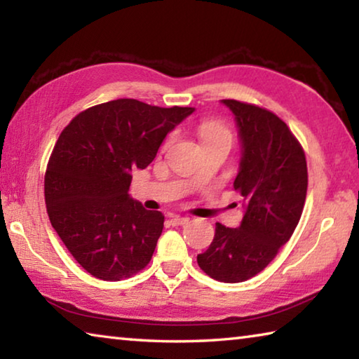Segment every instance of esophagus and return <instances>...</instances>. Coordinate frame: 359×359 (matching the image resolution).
I'll list each match as a JSON object with an SVG mask.
<instances>
[{
  "mask_svg": "<svg viewBox=\"0 0 359 359\" xmlns=\"http://www.w3.org/2000/svg\"><path fill=\"white\" fill-rule=\"evenodd\" d=\"M188 222H190V218H188V217L174 215V217L171 218V223L174 224V226H180V224H185V223H188Z\"/></svg>",
  "mask_w": 359,
  "mask_h": 359,
  "instance_id": "34e87169",
  "label": "esophagus"
}]
</instances>
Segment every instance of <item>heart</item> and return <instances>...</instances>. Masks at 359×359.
<instances>
[{"instance_id": "b5f03b06", "label": "heart", "mask_w": 359, "mask_h": 359, "mask_svg": "<svg viewBox=\"0 0 359 359\" xmlns=\"http://www.w3.org/2000/svg\"><path fill=\"white\" fill-rule=\"evenodd\" d=\"M198 133L201 136L203 144L208 142H214L218 141V139H233V135H231V130L228 128V125L224 121L218 120V118H205L198 126Z\"/></svg>"}]
</instances>
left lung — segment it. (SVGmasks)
<instances>
[{"label":"left lung","instance_id":"obj_1","mask_svg":"<svg viewBox=\"0 0 359 359\" xmlns=\"http://www.w3.org/2000/svg\"><path fill=\"white\" fill-rule=\"evenodd\" d=\"M236 115L242 141L234 190L245 203L239 228L215 223V236L198 264L209 277L238 283L277 257L299 223L307 194V161L288 125L250 102L223 100Z\"/></svg>","mask_w":359,"mask_h":359}]
</instances>
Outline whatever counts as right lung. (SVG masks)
I'll return each instance as SVG.
<instances>
[{
  "mask_svg": "<svg viewBox=\"0 0 359 359\" xmlns=\"http://www.w3.org/2000/svg\"><path fill=\"white\" fill-rule=\"evenodd\" d=\"M193 111L120 98L85 109L62 131L44 175L46 208L88 274L117 282L150 263L165 217L130 198V171L147 168Z\"/></svg>",
  "mask_w": 359,
  "mask_h": 359,
  "instance_id": "obj_1",
  "label": "right lung"
}]
</instances>
